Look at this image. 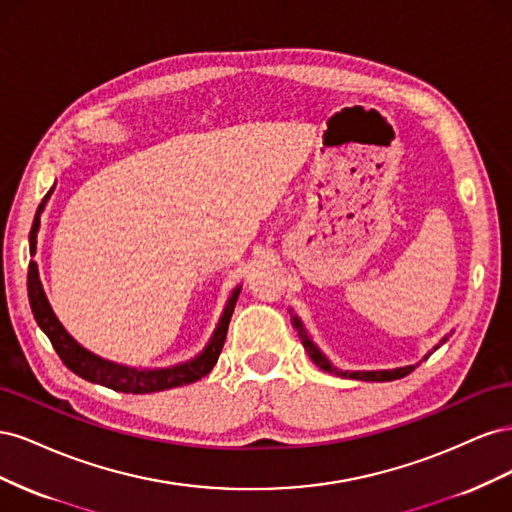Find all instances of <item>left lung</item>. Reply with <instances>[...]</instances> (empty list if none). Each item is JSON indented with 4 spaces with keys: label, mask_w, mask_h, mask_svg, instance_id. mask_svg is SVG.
<instances>
[{
    "label": "left lung",
    "mask_w": 512,
    "mask_h": 512,
    "mask_svg": "<svg viewBox=\"0 0 512 512\" xmlns=\"http://www.w3.org/2000/svg\"><path fill=\"white\" fill-rule=\"evenodd\" d=\"M292 314V312H290ZM290 320H292V327L297 329V335H299V339H301V344H303V348L307 350V354H309V359H312L320 369H324V371H329V374H335V376H339V378H350V380H365V382H389V380H399V378H404V376H408V374H412V371L421 365L423 361H427L429 359V354H433L436 352L448 337L453 335V331L448 333V335H444L442 339H440V344L438 346H433L421 361L418 363H414V365H406V367H395V369H374V371H344V369H339V367H335L329 359H327V354H324L316 344H314V339L309 337V333H307V329H305V324H303V320L297 316V314H292L290 316Z\"/></svg>",
    "instance_id": "obj_1"
}]
</instances>
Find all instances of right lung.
<instances>
[{
  "label": "right lung",
  "mask_w": 512,
  "mask_h": 512,
  "mask_svg": "<svg viewBox=\"0 0 512 512\" xmlns=\"http://www.w3.org/2000/svg\"><path fill=\"white\" fill-rule=\"evenodd\" d=\"M53 190H55V185L51 188V192L42 198V203L36 211L32 232H29V256H36L40 215L46 207V200L51 198ZM239 292H241V284L230 292L224 312H222L218 324H215V331H213L211 339L207 342V346L194 356V359L185 361V363H177L173 367L147 369V367H130V365L108 361L94 352H89L87 348H83L64 329V324H61L59 318L55 316L53 307L44 294L36 260H29V273H27V294H29V305H32L34 318L38 322V327L44 331V335L51 339V344H53L55 352L59 354V359L64 361V365L87 382L102 384V386H106V389L132 393V395L158 393V391L175 389V386H183V384H190V382L205 378L213 369V365L218 363V356L224 348L228 322L232 318V312H235Z\"/></svg>",
  "instance_id": "obj_1"
}]
</instances>
